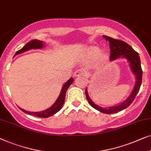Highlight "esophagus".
Listing matches in <instances>:
<instances>
[{
    "instance_id": "1",
    "label": "esophagus",
    "mask_w": 151,
    "mask_h": 151,
    "mask_svg": "<svg viewBox=\"0 0 151 151\" xmlns=\"http://www.w3.org/2000/svg\"><path fill=\"white\" fill-rule=\"evenodd\" d=\"M83 75L84 73L83 72V70H76L75 72V73H74V76H75V77H78V76H82Z\"/></svg>"
}]
</instances>
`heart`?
<instances>
[{
    "mask_svg": "<svg viewBox=\"0 0 151 151\" xmlns=\"http://www.w3.org/2000/svg\"><path fill=\"white\" fill-rule=\"evenodd\" d=\"M101 50L97 47H92L89 49L88 51V59L93 60L97 57V55L100 53ZM108 59V56L106 52H101L99 56V61L102 63L106 62Z\"/></svg>",
    "mask_w": 151,
    "mask_h": 151,
    "instance_id": "heart-1",
    "label": "heart"
}]
</instances>
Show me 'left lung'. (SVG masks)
Here are the masks:
<instances>
[{
    "instance_id": "1",
    "label": "left lung",
    "mask_w": 151,
    "mask_h": 151,
    "mask_svg": "<svg viewBox=\"0 0 151 151\" xmlns=\"http://www.w3.org/2000/svg\"><path fill=\"white\" fill-rule=\"evenodd\" d=\"M103 37L106 41H109L110 46V61H114L120 57L125 58L129 63V66L131 70V72L133 73L135 77V83L134 85L132 92L129 97L123 101L122 103L118 104L117 105L112 106L109 107H102L99 105H97L93 102L89 96L88 92V88L86 89V96L87 100L90 103V105L96 109L98 111L102 112L103 114H114L118 111L126 109L133 103L135 96L139 92L140 86L142 84V70L141 68V62L138 53L133 50V48L130 45L122 40H115L108 36L103 35Z\"/></svg>"
}]
</instances>
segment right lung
Returning <instances> with one entry per match:
<instances>
[{
	"label": "right lung",
	"instance_id": "obj_1",
	"mask_svg": "<svg viewBox=\"0 0 151 151\" xmlns=\"http://www.w3.org/2000/svg\"><path fill=\"white\" fill-rule=\"evenodd\" d=\"M46 46L45 43L44 42L40 41V40H31L29 42H28L27 44H25L24 46L21 48L20 50H19L18 51H17L16 52V54L14 55V56H16L17 55L21 54L22 52H24L27 51V50H31V49H40V48H44V46ZM74 81L73 78H70V79H68L67 82H65L63 86H62V88H61L60 94L57 98V99L56 100V101L55 102L51 107L48 108V109L44 110V111H37V112H31V111H26V110L22 109L20 107H18L20 108V110H22L23 112H24L25 114H29V115L31 116H35V117H38V118H48L50 116H52V115H54L58 112L59 110L61 109L62 106L64 103L65 101V94H66V91L70 86L73 83Z\"/></svg>",
	"mask_w": 151,
	"mask_h": 151
}]
</instances>
